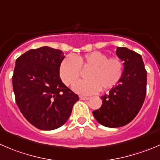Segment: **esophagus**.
Masks as SVG:
<instances>
[{
  "mask_svg": "<svg viewBox=\"0 0 160 160\" xmlns=\"http://www.w3.org/2000/svg\"><path fill=\"white\" fill-rule=\"evenodd\" d=\"M80 98L81 99V100H88V99H89V98L84 97V96H80Z\"/></svg>",
  "mask_w": 160,
  "mask_h": 160,
  "instance_id": "34e87169",
  "label": "esophagus"
}]
</instances>
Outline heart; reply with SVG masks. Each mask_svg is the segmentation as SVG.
<instances>
[{
  "instance_id": "heart-1",
  "label": "heart",
  "mask_w": 160,
  "mask_h": 160,
  "mask_svg": "<svg viewBox=\"0 0 160 160\" xmlns=\"http://www.w3.org/2000/svg\"><path fill=\"white\" fill-rule=\"evenodd\" d=\"M82 69H88L86 80L76 82L72 89L79 94L89 95L112 88L123 74L124 66L119 57L108 58L101 52H92L84 55L67 56L59 67V75L67 86L72 84L80 76Z\"/></svg>"
}]
</instances>
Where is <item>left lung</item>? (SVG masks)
Wrapping results in <instances>:
<instances>
[{
	"label": "left lung",
	"instance_id": "obj_1",
	"mask_svg": "<svg viewBox=\"0 0 160 160\" xmlns=\"http://www.w3.org/2000/svg\"><path fill=\"white\" fill-rule=\"evenodd\" d=\"M116 55L123 61V74L93 115L107 128H120L132 121L140 111L146 95L147 71L141 55L127 48H117Z\"/></svg>",
	"mask_w": 160,
	"mask_h": 160
}]
</instances>
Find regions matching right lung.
Returning a JSON list of instances; mask_svg holds the SVG:
<instances>
[{"mask_svg": "<svg viewBox=\"0 0 160 160\" xmlns=\"http://www.w3.org/2000/svg\"><path fill=\"white\" fill-rule=\"evenodd\" d=\"M61 50L50 47L31 49L15 62L12 85L15 102L28 121L43 131L62 126L79 100L62 81Z\"/></svg>", "mask_w": 160, "mask_h": 160, "instance_id": "1", "label": "right lung"}]
</instances>
